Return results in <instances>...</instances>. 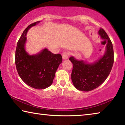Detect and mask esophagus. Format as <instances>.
Segmentation results:
<instances>
[{"instance_id": "1", "label": "esophagus", "mask_w": 125, "mask_h": 125, "mask_svg": "<svg viewBox=\"0 0 125 125\" xmlns=\"http://www.w3.org/2000/svg\"><path fill=\"white\" fill-rule=\"evenodd\" d=\"M69 55V52H64L62 53V58L63 60H66V59L68 58Z\"/></svg>"}]
</instances>
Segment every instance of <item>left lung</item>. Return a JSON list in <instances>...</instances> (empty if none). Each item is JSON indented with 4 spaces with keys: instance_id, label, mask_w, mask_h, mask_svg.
Here are the masks:
<instances>
[{
    "instance_id": "left-lung-1",
    "label": "left lung",
    "mask_w": 125,
    "mask_h": 125,
    "mask_svg": "<svg viewBox=\"0 0 125 125\" xmlns=\"http://www.w3.org/2000/svg\"><path fill=\"white\" fill-rule=\"evenodd\" d=\"M99 34L103 39L107 40L105 53L100 60L92 64H87L73 57L69 58L73 64L72 80L79 90L89 92L98 88L106 79L113 67L114 61L113 43L103 29L99 30Z\"/></svg>"
}]
</instances>
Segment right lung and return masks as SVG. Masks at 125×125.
<instances>
[{
  "label": "right lung",
  "instance_id": "add662e5",
  "mask_svg": "<svg viewBox=\"0 0 125 125\" xmlns=\"http://www.w3.org/2000/svg\"><path fill=\"white\" fill-rule=\"evenodd\" d=\"M40 21L30 24L25 29L17 43L15 51V65L23 82L37 89H43L53 83L55 73L62 62L61 54H53L45 48L40 53L29 55L25 50L26 33L28 30Z\"/></svg>",
  "mask_w": 125,
  "mask_h": 125
}]
</instances>
